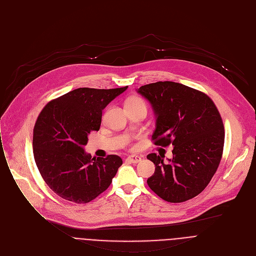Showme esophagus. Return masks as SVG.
Instances as JSON below:
<instances>
[{"label":"esophagus","instance_id":"34e87169","mask_svg":"<svg viewBox=\"0 0 256 256\" xmlns=\"http://www.w3.org/2000/svg\"><path fill=\"white\" fill-rule=\"evenodd\" d=\"M126 162H131V164H138L139 162H141V158L138 156H131L126 158Z\"/></svg>","mask_w":256,"mask_h":256}]
</instances>
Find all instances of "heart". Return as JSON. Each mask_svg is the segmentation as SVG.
I'll return each instance as SVG.
<instances>
[{
    "instance_id": "b5f03b06",
    "label": "heart",
    "mask_w": 256,
    "mask_h": 256,
    "mask_svg": "<svg viewBox=\"0 0 256 256\" xmlns=\"http://www.w3.org/2000/svg\"><path fill=\"white\" fill-rule=\"evenodd\" d=\"M128 104H143V105H145L144 100L140 98H137V96H134V98H131L130 100H128L126 105H128Z\"/></svg>"
}]
</instances>
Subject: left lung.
Returning a JSON list of instances; mask_svg holds the SVG:
<instances>
[{
	"mask_svg": "<svg viewBox=\"0 0 256 256\" xmlns=\"http://www.w3.org/2000/svg\"><path fill=\"white\" fill-rule=\"evenodd\" d=\"M156 115L152 140L174 145L172 158L150 153L156 164L149 188L170 202L188 200L204 190L215 174L224 147V126L213 100L202 92L174 82L140 86Z\"/></svg>",
	"mask_w": 256,
	"mask_h": 256,
	"instance_id": "1",
	"label": "left lung"
}]
</instances>
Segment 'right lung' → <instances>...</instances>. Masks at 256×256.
<instances>
[{
    "instance_id": "obj_1",
    "label": "right lung",
    "mask_w": 256,
    "mask_h": 256,
    "mask_svg": "<svg viewBox=\"0 0 256 256\" xmlns=\"http://www.w3.org/2000/svg\"><path fill=\"white\" fill-rule=\"evenodd\" d=\"M127 88H80L49 102L39 114L33 130L34 160L44 182L62 198L86 204L111 184L121 158H92L84 146L88 134L98 131L102 112Z\"/></svg>"
}]
</instances>
